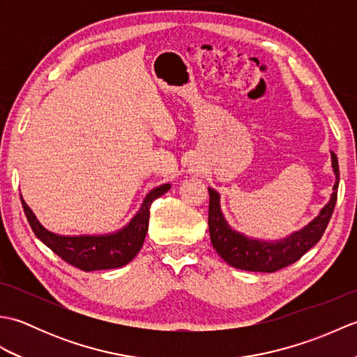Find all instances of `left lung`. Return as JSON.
<instances>
[{"label":"left lung","mask_w":357,"mask_h":357,"mask_svg":"<svg viewBox=\"0 0 357 357\" xmlns=\"http://www.w3.org/2000/svg\"><path fill=\"white\" fill-rule=\"evenodd\" d=\"M331 164L336 174V184L333 187L330 202L321 210V215L313 222H310L304 230L291 234L284 241L275 242V244L250 239L244 234L231 230L221 213L219 195L213 188H208V230L211 244L218 255L231 267L262 273H275L301 259L310 248L321 241L333 211H335L339 187V164L335 153H331Z\"/></svg>","instance_id":"left-lung-1"}]
</instances>
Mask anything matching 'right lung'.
<instances>
[{"mask_svg":"<svg viewBox=\"0 0 357 357\" xmlns=\"http://www.w3.org/2000/svg\"><path fill=\"white\" fill-rule=\"evenodd\" d=\"M169 188L170 184H164L151 190L130 224L118 233L104 234V236H59V234L50 233L38 222L33 211L29 208L22 198L21 204L35 236L63 261L82 271L109 270L123 267L138 255L149 230L151 202Z\"/></svg>","mask_w":357,"mask_h":357,"instance_id":"add662e5","label":"right lung"}]
</instances>
